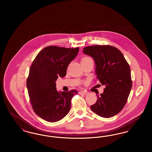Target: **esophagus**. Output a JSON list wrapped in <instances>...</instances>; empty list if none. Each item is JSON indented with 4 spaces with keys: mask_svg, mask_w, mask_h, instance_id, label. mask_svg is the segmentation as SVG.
I'll return each instance as SVG.
<instances>
[{
    "mask_svg": "<svg viewBox=\"0 0 152 152\" xmlns=\"http://www.w3.org/2000/svg\"><path fill=\"white\" fill-rule=\"evenodd\" d=\"M88 94V92H84V91H80L79 92V94H81V95H86Z\"/></svg>",
    "mask_w": 152,
    "mask_h": 152,
    "instance_id": "esophagus-1",
    "label": "esophagus"
}]
</instances>
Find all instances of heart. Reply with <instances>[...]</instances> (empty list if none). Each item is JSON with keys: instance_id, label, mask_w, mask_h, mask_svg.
Returning a JSON list of instances; mask_svg holds the SVG:
<instances>
[{"instance_id": "1", "label": "heart", "mask_w": 152, "mask_h": 152, "mask_svg": "<svg viewBox=\"0 0 152 152\" xmlns=\"http://www.w3.org/2000/svg\"><path fill=\"white\" fill-rule=\"evenodd\" d=\"M89 59H91V58H89V57H85V58H82L81 61H86V60H89Z\"/></svg>"}]
</instances>
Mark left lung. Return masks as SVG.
<instances>
[{"instance_id":"obj_1","label":"left lung","mask_w":152,"mask_h":152,"mask_svg":"<svg viewBox=\"0 0 152 152\" xmlns=\"http://www.w3.org/2000/svg\"><path fill=\"white\" fill-rule=\"evenodd\" d=\"M83 53L94 58L95 74L104 92L96 94L97 102L91 106L96 115L110 118L118 113L125 106L132 87L129 65L123 53L110 45H93L83 48Z\"/></svg>"}]
</instances>
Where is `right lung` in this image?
<instances>
[{"instance_id":"obj_1","label":"right lung","mask_w":152,"mask_h":152,"mask_svg":"<svg viewBox=\"0 0 152 152\" xmlns=\"http://www.w3.org/2000/svg\"><path fill=\"white\" fill-rule=\"evenodd\" d=\"M79 48L49 46L40 51L29 69L27 87L34 111L44 120L55 123L71 109V99L78 92L56 90L58 77L66 75L67 67L77 55Z\"/></svg>"}]
</instances>
